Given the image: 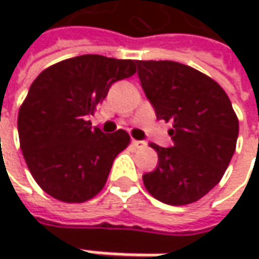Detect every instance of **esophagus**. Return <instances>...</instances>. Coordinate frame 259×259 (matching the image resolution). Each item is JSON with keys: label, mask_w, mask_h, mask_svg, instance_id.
<instances>
[{"label": "esophagus", "mask_w": 259, "mask_h": 259, "mask_svg": "<svg viewBox=\"0 0 259 259\" xmlns=\"http://www.w3.org/2000/svg\"><path fill=\"white\" fill-rule=\"evenodd\" d=\"M132 144H133L136 148H144V147L147 145V142H145V141H138V139H133V141H132Z\"/></svg>", "instance_id": "obj_1"}]
</instances>
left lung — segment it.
<instances>
[{
  "mask_svg": "<svg viewBox=\"0 0 259 259\" xmlns=\"http://www.w3.org/2000/svg\"><path fill=\"white\" fill-rule=\"evenodd\" d=\"M141 87L157 120L172 123V147L157 151V166L142 176L145 189L169 205L201 199L224 177L238 138V120L222 87L176 61H136Z\"/></svg>",
  "mask_w": 259,
  "mask_h": 259,
  "instance_id": "8db88e82",
  "label": "left lung"
}]
</instances>
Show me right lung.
I'll list each match as a JSON object with an SVG mask.
<instances>
[{
	"mask_svg": "<svg viewBox=\"0 0 259 259\" xmlns=\"http://www.w3.org/2000/svg\"><path fill=\"white\" fill-rule=\"evenodd\" d=\"M136 72V61L79 55L45 69L18 115L19 142L37 184L55 199L83 202L108 180L130 142L126 130L103 133L87 121L111 85Z\"/></svg>",
	"mask_w": 259,
	"mask_h": 259,
	"instance_id": "add662e5",
	"label": "right lung"
}]
</instances>
